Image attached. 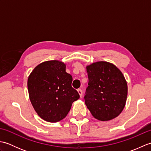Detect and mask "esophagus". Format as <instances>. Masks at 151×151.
Listing matches in <instances>:
<instances>
[{
    "label": "esophagus",
    "mask_w": 151,
    "mask_h": 151,
    "mask_svg": "<svg viewBox=\"0 0 151 151\" xmlns=\"http://www.w3.org/2000/svg\"><path fill=\"white\" fill-rule=\"evenodd\" d=\"M77 91H78V94L80 95V97H82V91L81 90V89H78Z\"/></svg>",
    "instance_id": "obj_1"
}]
</instances>
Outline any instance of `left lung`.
<instances>
[{
    "label": "left lung",
    "mask_w": 151,
    "mask_h": 151,
    "mask_svg": "<svg viewBox=\"0 0 151 151\" xmlns=\"http://www.w3.org/2000/svg\"><path fill=\"white\" fill-rule=\"evenodd\" d=\"M89 82L85 104L95 119H113L126 104L128 86L124 76L113 63L97 62L86 66Z\"/></svg>",
    "instance_id": "left-lung-1"
}]
</instances>
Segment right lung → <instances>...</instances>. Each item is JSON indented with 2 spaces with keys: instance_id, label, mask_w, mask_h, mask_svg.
Instances as JSON below:
<instances>
[{
  "instance_id": "1",
  "label": "right lung",
  "mask_w": 151,
  "mask_h": 151,
  "mask_svg": "<svg viewBox=\"0 0 151 151\" xmlns=\"http://www.w3.org/2000/svg\"><path fill=\"white\" fill-rule=\"evenodd\" d=\"M65 69L61 61H46L35 67L28 78V94L35 111L50 123L65 118L73 102L80 97L71 86L72 76Z\"/></svg>"
}]
</instances>
